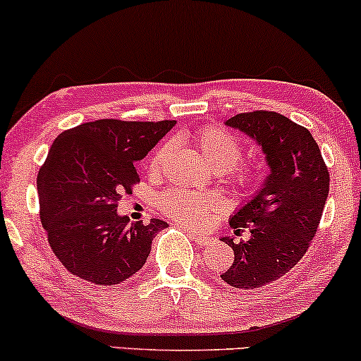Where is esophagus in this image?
Instances as JSON below:
<instances>
[{"mask_svg": "<svg viewBox=\"0 0 361 361\" xmlns=\"http://www.w3.org/2000/svg\"><path fill=\"white\" fill-rule=\"evenodd\" d=\"M186 232H188V235L193 238L195 242H197L198 245H208V244H212V240H214V238L212 237H208V235H203V233H197V232H190L188 228H186Z\"/></svg>", "mask_w": 361, "mask_h": 361, "instance_id": "esophagus-1", "label": "esophagus"}]
</instances>
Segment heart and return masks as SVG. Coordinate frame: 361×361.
Segmentation results:
<instances>
[{
  "label": "heart",
  "instance_id": "heart-1",
  "mask_svg": "<svg viewBox=\"0 0 361 361\" xmlns=\"http://www.w3.org/2000/svg\"><path fill=\"white\" fill-rule=\"evenodd\" d=\"M195 142H197L202 154L205 156L214 169H228L235 168L242 156L240 141L230 134L228 131L220 128H205L195 134ZM171 142H163L158 149L154 151L153 158L149 161L151 171H159L164 161L171 153ZM159 208L164 215L171 216L176 222L183 225H192L198 227L207 220H210L216 212H219V200L212 195L186 192V190H173L159 200Z\"/></svg>",
  "mask_w": 361,
  "mask_h": 361
}]
</instances>
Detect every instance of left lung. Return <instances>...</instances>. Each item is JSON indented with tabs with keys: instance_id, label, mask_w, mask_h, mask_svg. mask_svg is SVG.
Returning a JSON list of instances; mask_svg holds the SVG:
<instances>
[{
	"instance_id": "obj_1",
	"label": "left lung",
	"mask_w": 361,
	"mask_h": 361,
	"mask_svg": "<svg viewBox=\"0 0 361 361\" xmlns=\"http://www.w3.org/2000/svg\"><path fill=\"white\" fill-rule=\"evenodd\" d=\"M225 126L255 141L269 175L230 216L238 233L250 237L238 244L232 237L222 242L232 247L233 262L220 277L238 289H255L289 272L314 237L329 192V175L311 133L277 112L255 111L237 114Z\"/></svg>"
}]
</instances>
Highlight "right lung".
<instances>
[{
    "mask_svg": "<svg viewBox=\"0 0 361 361\" xmlns=\"http://www.w3.org/2000/svg\"><path fill=\"white\" fill-rule=\"evenodd\" d=\"M175 124L101 119L55 139L38 171L40 219L51 250L73 276L114 286L145 266L168 224H134L117 214V203L137 183L136 163Z\"/></svg>",
    "mask_w": 361,
    "mask_h": 361,
    "instance_id": "add662e5",
    "label": "right lung"
}]
</instances>
